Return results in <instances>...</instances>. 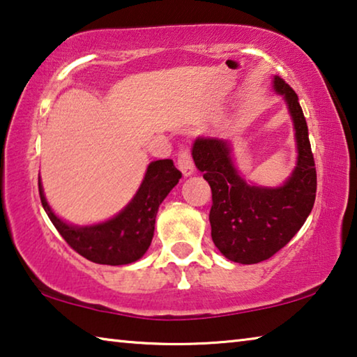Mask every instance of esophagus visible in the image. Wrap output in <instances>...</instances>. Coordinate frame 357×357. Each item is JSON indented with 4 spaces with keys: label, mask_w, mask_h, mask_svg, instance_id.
<instances>
[{
    "label": "esophagus",
    "mask_w": 357,
    "mask_h": 357,
    "mask_svg": "<svg viewBox=\"0 0 357 357\" xmlns=\"http://www.w3.org/2000/svg\"><path fill=\"white\" fill-rule=\"evenodd\" d=\"M178 167L179 170L183 172L184 176H190V174H193V172H195V165H193V160L190 157V153L187 149H183L178 155Z\"/></svg>",
    "instance_id": "1"
}]
</instances>
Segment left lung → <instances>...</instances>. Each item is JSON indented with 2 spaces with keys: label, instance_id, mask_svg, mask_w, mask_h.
Returning a JSON list of instances; mask_svg holds the SVG:
<instances>
[{
  "label": "left lung",
  "instance_id": "1",
  "mask_svg": "<svg viewBox=\"0 0 357 357\" xmlns=\"http://www.w3.org/2000/svg\"><path fill=\"white\" fill-rule=\"evenodd\" d=\"M273 88L285 100L293 121L298 160L279 187H264L241 176L228 140L198 137L192 157L213 190L211 236L229 261L255 264L285 247L312 213L317 195V170L309 129L296 94L279 75Z\"/></svg>",
  "mask_w": 357,
  "mask_h": 357
}]
</instances>
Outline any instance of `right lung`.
I'll return each instance as SVG.
<instances>
[{
	"mask_svg": "<svg viewBox=\"0 0 357 357\" xmlns=\"http://www.w3.org/2000/svg\"><path fill=\"white\" fill-rule=\"evenodd\" d=\"M183 174L172 159L151 162L134 198L112 219L93 225H74L58 217L48 204L39 176V195L48 219L72 249L89 261L121 266L140 259L154 236L160 203Z\"/></svg>",
	"mask_w": 357,
	"mask_h": 357,
	"instance_id": "obj_1",
	"label": "right lung"
}]
</instances>
